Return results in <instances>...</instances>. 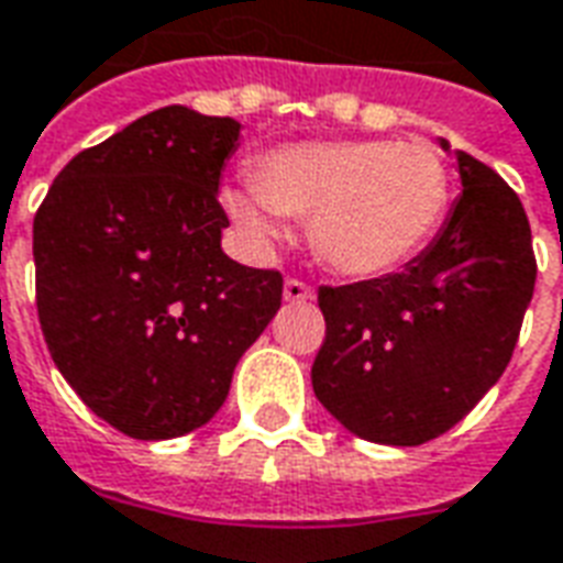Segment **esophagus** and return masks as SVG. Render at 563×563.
I'll list each match as a JSON object with an SVG mask.
<instances>
[{
	"instance_id": "obj_1",
	"label": "esophagus",
	"mask_w": 563,
	"mask_h": 563,
	"mask_svg": "<svg viewBox=\"0 0 563 563\" xmlns=\"http://www.w3.org/2000/svg\"><path fill=\"white\" fill-rule=\"evenodd\" d=\"M283 298L289 301V305H301V301H310L313 298V289L301 280H286L283 283Z\"/></svg>"
}]
</instances>
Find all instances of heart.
Masks as SVG:
<instances>
[{"label": "heart", "mask_w": 563, "mask_h": 563, "mask_svg": "<svg viewBox=\"0 0 563 563\" xmlns=\"http://www.w3.org/2000/svg\"><path fill=\"white\" fill-rule=\"evenodd\" d=\"M222 205L258 241L280 238L283 217H310L319 258L371 280L431 241L449 208V168L424 144L305 141L262 156L253 184L225 189Z\"/></svg>", "instance_id": "obj_1"}]
</instances>
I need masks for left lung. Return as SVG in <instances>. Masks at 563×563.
Instances as JSON below:
<instances>
[{
    "instance_id": "8db88e82",
    "label": "left lung",
    "mask_w": 563,
    "mask_h": 563,
    "mask_svg": "<svg viewBox=\"0 0 563 563\" xmlns=\"http://www.w3.org/2000/svg\"><path fill=\"white\" fill-rule=\"evenodd\" d=\"M455 162L461 196L419 256L319 289L313 391L371 443L419 446L459 424L507 371L531 305L537 262L519 196L471 153L455 150Z\"/></svg>"
}]
</instances>
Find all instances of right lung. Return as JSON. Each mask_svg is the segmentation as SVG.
I'll return each instance as SVG.
<instances>
[{
    "label": "right lung",
    "instance_id": "add662e5",
    "mask_svg": "<svg viewBox=\"0 0 563 563\" xmlns=\"http://www.w3.org/2000/svg\"><path fill=\"white\" fill-rule=\"evenodd\" d=\"M241 123L168 104L80 150L35 213V305L54 365L92 413L172 440L220 410L283 277L222 253L220 177Z\"/></svg>",
    "mask_w": 563,
    "mask_h": 563
}]
</instances>
